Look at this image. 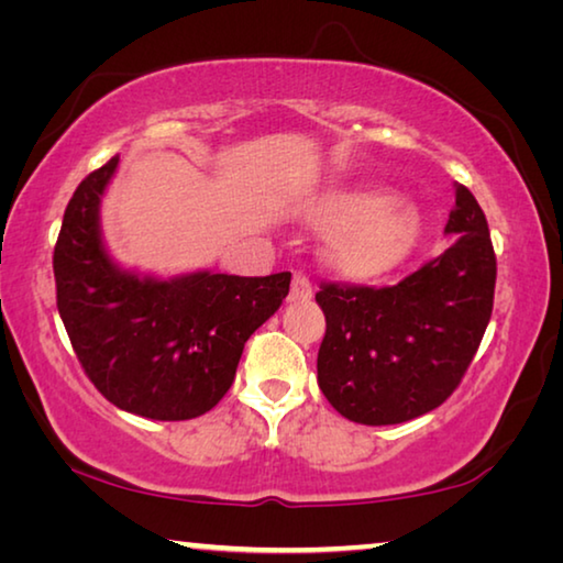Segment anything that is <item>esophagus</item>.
Listing matches in <instances>:
<instances>
[{"label": "esophagus", "instance_id": "1", "mask_svg": "<svg viewBox=\"0 0 563 563\" xmlns=\"http://www.w3.org/2000/svg\"><path fill=\"white\" fill-rule=\"evenodd\" d=\"M312 295V283L308 280V275H302V273H298L292 278V288H290V300L295 302V300H308Z\"/></svg>", "mask_w": 563, "mask_h": 563}]
</instances>
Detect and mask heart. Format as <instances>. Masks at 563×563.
Masks as SVG:
<instances>
[{"mask_svg":"<svg viewBox=\"0 0 563 563\" xmlns=\"http://www.w3.org/2000/svg\"><path fill=\"white\" fill-rule=\"evenodd\" d=\"M316 225L335 228L325 245L332 271L367 278L393 265L417 233V211L379 188H340L308 206Z\"/></svg>","mask_w":563,"mask_h":563,"instance_id":"heart-1","label":"heart"}]
</instances>
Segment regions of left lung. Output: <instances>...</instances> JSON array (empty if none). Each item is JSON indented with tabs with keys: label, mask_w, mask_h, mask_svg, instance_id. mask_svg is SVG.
Segmentation results:
<instances>
[{
	"label": "left lung",
	"mask_w": 563,
	"mask_h": 563,
	"mask_svg": "<svg viewBox=\"0 0 563 563\" xmlns=\"http://www.w3.org/2000/svg\"><path fill=\"white\" fill-rule=\"evenodd\" d=\"M452 243L395 285L320 283L325 312L318 385L350 422L399 424L450 397L489 325L497 283L489 225L470 188L454 186Z\"/></svg>",
	"instance_id": "8db88e82"
}]
</instances>
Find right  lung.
Wrapping results in <instances>:
<instances>
[{"label": "right lung", "mask_w": 563, "mask_h": 563, "mask_svg": "<svg viewBox=\"0 0 563 563\" xmlns=\"http://www.w3.org/2000/svg\"><path fill=\"white\" fill-rule=\"evenodd\" d=\"M119 156L74 190L54 245L56 308L93 387L123 412L178 422L231 389L247 338L280 308L290 273L151 278L119 268L99 208Z\"/></svg>", "instance_id": "1"}]
</instances>
